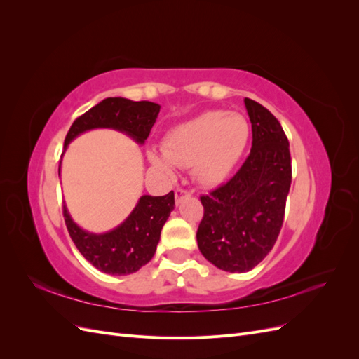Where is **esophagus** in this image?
Masks as SVG:
<instances>
[{
  "label": "esophagus",
  "instance_id": "esophagus-1",
  "mask_svg": "<svg viewBox=\"0 0 359 359\" xmlns=\"http://www.w3.org/2000/svg\"><path fill=\"white\" fill-rule=\"evenodd\" d=\"M187 196H191V191L186 190V189H177L175 190V199H177V203H180L184 198Z\"/></svg>",
  "mask_w": 359,
  "mask_h": 359
}]
</instances>
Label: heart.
<instances>
[{
    "instance_id": "1",
    "label": "heart",
    "mask_w": 359,
    "mask_h": 359,
    "mask_svg": "<svg viewBox=\"0 0 359 359\" xmlns=\"http://www.w3.org/2000/svg\"><path fill=\"white\" fill-rule=\"evenodd\" d=\"M252 136L245 116L236 112L208 111L170 128L163 151L151 148L148 158L158 169L173 165L190 168L202 186H219L231 175L245 153Z\"/></svg>"
}]
</instances>
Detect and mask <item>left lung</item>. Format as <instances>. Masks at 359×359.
Masks as SVG:
<instances>
[{"instance_id": "left-lung-1", "label": "left lung", "mask_w": 359, "mask_h": 359, "mask_svg": "<svg viewBox=\"0 0 359 359\" xmlns=\"http://www.w3.org/2000/svg\"><path fill=\"white\" fill-rule=\"evenodd\" d=\"M252 123V151L235 175L201 196L198 247L227 273H247L274 247L283 226L292 182L289 140L266 107L244 99Z\"/></svg>"}]
</instances>
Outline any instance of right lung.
Returning <instances> with one entry per match:
<instances>
[{
  "label": "right lung",
  "instance_id": "1",
  "mask_svg": "<svg viewBox=\"0 0 359 359\" xmlns=\"http://www.w3.org/2000/svg\"><path fill=\"white\" fill-rule=\"evenodd\" d=\"M160 104L153 102H133L123 97H107L74 119L64 140V149L72 140L86 130L114 128L144 144L149 136ZM61 168V163H60ZM175 206V194L165 196L145 194L139 199L127 219L106 233L86 232L76 224L62 205V215L67 231L81 255L104 274L127 276L136 273L153 259L160 241L161 227Z\"/></svg>",
  "mask_w": 359,
  "mask_h": 359
}]
</instances>
